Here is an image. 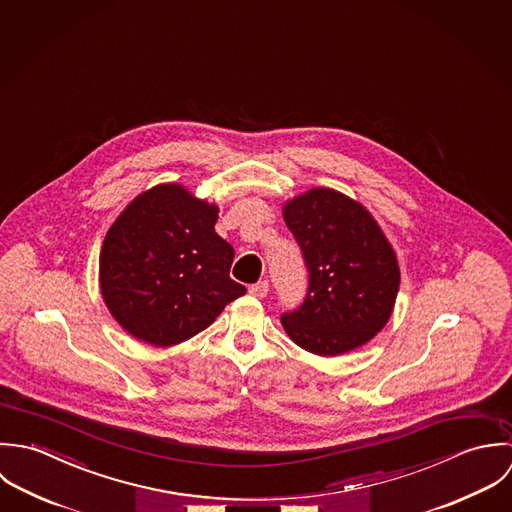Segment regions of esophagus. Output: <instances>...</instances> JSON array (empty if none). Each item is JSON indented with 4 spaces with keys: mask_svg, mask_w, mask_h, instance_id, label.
Listing matches in <instances>:
<instances>
[{
    "mask_svg": "<svg viewBox=\"0 0 512 512\" xmlns=\"http://www.w3.org/2000/svg\"><path fill=\"white\" fill-rule=\"evenodd\" d=\"M249 293H251L253 297H257V299H263V297H267V293H269V283H267V281H259V283H255V285L249 287Z\"/></svg>",
    "mask_w": 512,
    "mask_h": 512,
    "instance_id": "obj_1",
    "label": "esophagus"
}]
</instances>
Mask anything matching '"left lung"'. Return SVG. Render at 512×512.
I'll use <instances>...</instances> for the list:
<instances>
[{"label":"left lung","mask_w":512,"mask_h":512,"mask_svg":"<svg viewBox=\"0 0 512 512\" xmlns=\"http://www.w3.org/2000/svg\"><path fill=\"white\" fill-rule=\"evenodd\" d=\"M308 269L307 297L281 322L295 344L338 356L372 340L392 316L400 267L364 205L314 188L283 207Z\"/></svg>","instance_id":"obj_1"}]
</instances>
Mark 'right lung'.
Segmentation results:
<instances>
[{
  "mask_svg": "<svg viewBox=\"0 0 512 512\" xmlns=\"http://www.w3.org/2000/svg\"><path fill=\"white\" fill-rule=\"evenodd\" d=\"M217 211L180 184H160L112 223L99 261L101 293L128 334L174 346L245 295L229 277L235 251L215 233Z\"/></svg>",
  "mask_w": 512,
  "mask_h": 512,
  "instance_id": "1",
  "label": "right lung"
}]
</instances>
